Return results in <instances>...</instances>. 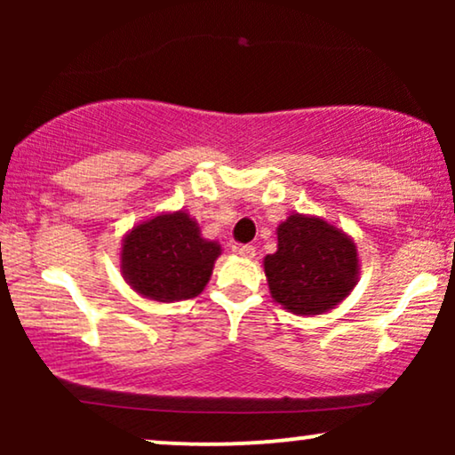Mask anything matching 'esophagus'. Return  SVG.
<instances>
[{
	"label": "esophagus",
	"mask_w": 455,
	"mask_h": 455,
	"mask_svg": "<svg viewBox=\"0 0 455 455\" xmlns=\"http://www.w3.org/2000/svg\"><path fill=\"white\" fill-rule=\"evenodd\" d=\"M234 251H235V254H240V257H244V259H254V254H257L254 246H251V244H238V246H234Z\"/></svg>",
	"instance_id": "1"
}]
</instances>
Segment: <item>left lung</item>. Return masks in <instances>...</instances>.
Masks as SVG:
<instances>
[{"label": "left lung", "instance_id": "1", "mask_svg": "<svg viewBox=\"0 0 455 455\" xmlns=\"http://www.w3.org/2000/svg\"><path fill=\"white\" fill-rule=\"evenodd\" d=\"M271 298L294 315H323L350 296L360 263L344 229L315 215L294 213L277 226V251L267 254Z\"/></svg>", "mask_w": 455, "mask_h": 455}]
</instances>
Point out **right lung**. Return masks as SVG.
<instances>
[{
	"mask_svg": "<svg viewBox=\"0 0 455 455\" xmlns=\"http://www.w3.org/2000/svg\"><path fill=\"white\" fill-rule=\"evenodd\" d=\"M220 242L203 238L186 211L159 213L124 235L120 269L136 294L157 302L195 298L209 283Z\"/></svg>",
	"mask_w": 455,
	"mask_h": 455,
	"instance_id": "1",
	"label": "right lung"
}]
</instances>
